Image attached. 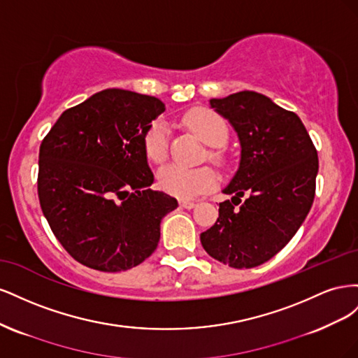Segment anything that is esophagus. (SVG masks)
I'll use <instances>...</instances> for the list:
<instances>
[{
    "label": "esophagus",
    "mask_w": 358,
    "mask_h": 358,
    "mask_svg": "<svg viewBox=\"0 0 358 358\" xmlns=\"http://www.w3.org/2000/svg\"><path fill=\"white\" fill-rule=\"evenodd\" d=\"M179 204H180V208H183V209H192V208H196V206H197L196 201H189V200H180Z\"/></svg>",
    "instance_id": "1"
}]
</instances>
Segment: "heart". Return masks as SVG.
I'll return each instance as SVG.
<instances>
[{
  "mask_svg": "<svg viewBox=\"0 0 358 358\" xmlns=\"http://www.w3.org/2000/svg\"><path fill=\"white\" fill-rule=\"evenodd\" d=\"M182 122L191 133L196 134L201 142L213 146L209 150V158L215 162H224V155L218 146H222L229 138V127L225 119L208 107H192L182 116ZM142 146L146 158L154 164H162L169 155V129L167 125L155 119L150 122L142 136ZM158 187L178 199H194L203 192L216 187L218 175L209 166L182 167L166 166L158 171Z\"/></svg>",
  "mask_w": 358,
  "mask_h": 358,
  "instance_id": "heart-1",
  "label": "heart"
}]
</instances>
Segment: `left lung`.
Returning a JSON list of instances; mask_svg holds the SVG:
<instances>
[{
    "mask_svg": "<svg viewBox=\"0 0 358 358\" xmlns=\"http://www.w3.org/2000/svg\"><path fill=\"white\" fill-rule=\"evenodd\" d=\"M241 140L239 170L220 203L216 222L200 234L204 251L234 268H251L275 257L308 216L318 154L300 117L254 91L212 99Z\"/></svg>",
    "mask_w": 358,
    "mask_h": 358,
    "instance_id": "obj_1",
    "label": "left lung"
}]
</instances>
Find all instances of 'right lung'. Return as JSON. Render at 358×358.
Wrapping results in <instances>:
<instances>
[{
	"mask_svg": "<svg viewBox=\"0 0 358 358\" xmlns=\"http://www.w3.org/2000/svg\"><path fill=\"white\" fill-rule=\"evenodd\" d=\"M164 112L155 96L104 90L64 112L43 138L37 191L43 215L80 264L122 272L143 263L176 199L150 189L146 127Z\"/></svg>",
	"mask_w": 358,
	"mask_h": 358,
	"instance_id": "right-lung-1",
	"label": "right lung"
}]
</instances>
